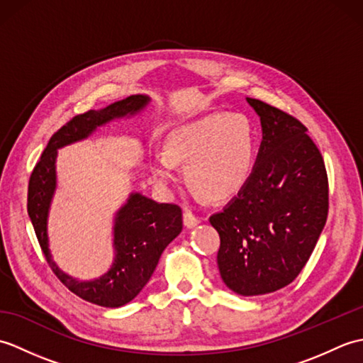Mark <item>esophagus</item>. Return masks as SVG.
Masks as SVG:
<instances>
[{"label": "esophagus", "mask_w": 363, "mask_h": 363, "mask_svg": "<svg viewBox=\"0 0 363 363\" xmlns=\"http://www.w3.org/2000/svg\"><path fill=\"white\" fill-rule=\"evenodd\" d=\"M199 221H201V218L196 217V215H194L190 211L184 212V225H186V228H195L196 225H199Z\"/></svg>", "instance_id": "obj_1"}]
</instances>
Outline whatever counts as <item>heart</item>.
<instances>
[{
	"label": "heart",
	"instance_id": "obj_1",
	"mask_svg": "<svg viewBox=\"0 0 363 363\" xmlns=\"http://www.w3.org/2000/svg\"><path fill=\"white\" fill-rule=\"evenodd\" d=\"M256 159V130L243 113H209L174 128L165 138V152L150 160L160 186L177 181L176 165H187V181L209 201H226L250 181Z\"/></svg>",
	"mask_w": 363,
	"mask_h": 363
}]
</instances>
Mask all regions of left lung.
<instances>
[{"label":"left lung","instance_id":"obj_1","mask_svg":"<svg viewBox=\"0 0 363 363\" xmlns=\"http://www.w3.org/2000/svg\"><path fill=\"white\" fill-rule=\"evenodd\" d=\"M246 101L262 125L256 164L211 225L220 234L223 282L256 296L285 287L304 268L326 225L329 190L321 152L303 123L259 99Z\"/></svg>","mask_w":363,"mask_h":363}]
</instances>
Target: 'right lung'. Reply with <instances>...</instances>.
Listing matches in <instances>:
<instances>
[{
    "label": "right lung",
    "instance_id": "1",
    "mask_svg": "<svg viewBox=\"0 0 363 363\" xmlns=\"http://www.w3.org/2000/svg\"><path fill=\"white\" fill-rule=\"evenodd\" d=\"M150 101L148 95H130L104 109L76 115L50 138L29 179L28 213L46 260L68 290L96 306L121 307L142 291L156 269L162 252L181 234L182 211L176 204H159L138 191H133L115 213L111 268L91 281L76 279L56 265L50 251L48 215L57 187V150L84 140L112 120L134 117Z\"/></svg>",
    "mask_w": 363,
    "mask_h": 363
}]
</instances>
